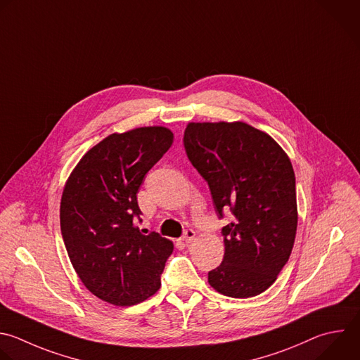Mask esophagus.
<instances>
[{
	"instance_id": "1",
	"label": "esophagus",
	"mask_w": 360,
	"mask_h": 360,
	"mask_svg": "<svg viewBox=\"0 0 360 360\" xmlns=\"http://www.w3.org/2000/svg\"><path fill=\"white\" fill-rule=\"evenodd\" d=\"M182 240H184L185 243L193 242V240H195V230H193V229H186L185 233H184V236H182Z\"/></svg>"
}]
</instances>
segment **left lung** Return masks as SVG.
Here are the masks:
<instances>
[{
  "label": "left lung",
  "mask_w": 360,
  "mask_h": 360,
  "mask_svg": "<svg viewBox=\"0 0 360 360\" xmlns=\"http://www.w3.org/2000/svg\"><path fill=\"white\" fill-rule=\"evenodd\" d=\"M184 146L207 182L221 229L224 256L209 284L231 298L266 291L290 259L297 233L295 175L284 150L242 122L189 123Z\"/></svg>",
  "instance_id": "8db88e82"
}]
</instances>
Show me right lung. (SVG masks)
Instances as JSON below:
<instances>
[{
    "label": "right lung",
    "mask_w": 360,
    "mask_h": 360,
    "mask_svg": "<svg viewBox=\"0 0 360 360\" xmlns=\"http://www.w3.org/2000/svg\"><path fill=\"white\" fill-rule=\"evenodd\" d=\"M172 141L165 127L111 134L83 155L65 185L60 230L69 259L84 287L112 305H136L161 287L174 245L136 226L137 192Z\"/></svg>",
    "instance_id": "1"
}]
</instances>
